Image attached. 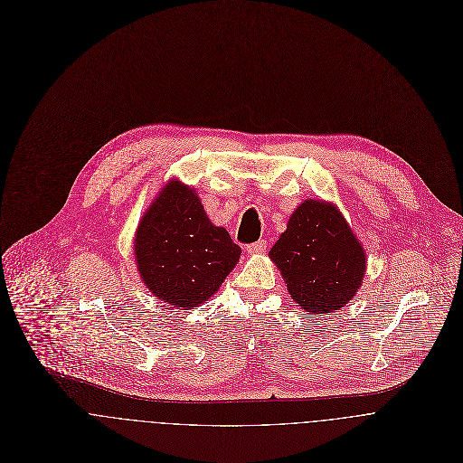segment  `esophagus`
<instances>
[{
  "mask_svg": "<svg viewBox=\"0 0 463 463\" xmlns=\"http://www.w3.org/2000/svg\"><path fill=\"white\" fill-rule=\"evenodd\" d=\"M265 250H267L265 241H259V242H253L248 246V253H251V255H260V253H264Z\"/></svg>",
  "mask_w": 463,
  "mask_h": 463,
  "instance_id": "obj_1",
  "label": "esophagus"
}]
</instances>
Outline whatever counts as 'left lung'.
<instances>
[{"instance_id":"1","label":"left lung","mask_w":463,"mask_h":463,"mask_svg":"<svg viewBox=\"0 0 463 463\" xmlns=\"http://www.w3.org/2000/svg\"><path fill=\"white\" fill-rule=\"evenodd\" d=\"M269 257L278 265L292 299L312 316L342 308L365 274L362 244L326 201L301 203Z\"/></svg>"}]
</instances>
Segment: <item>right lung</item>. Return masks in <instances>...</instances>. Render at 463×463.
I'll list each match as a JSON object with an SVG mask.
<instances>
[{
  "mask_svg": "<svg viewBox=\"0 0 463 463\" xmlns=\"http://www.w3.org/2000/svg\"><path fill=\"white\" fill-rule=\"evenodd\" d=\"M224 228L213 226L196 193L171 180L135 233V260L146 287L184 310L204 303L239 262Z\"/></svg>",
  "mask_w": 463,
  "mask_h": 463,
  "instance_id": "right-lung-1",
  "label": "right lung"
}]
</instances>
